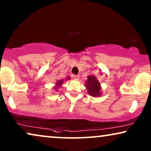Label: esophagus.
I'll list each match as a JSON object with an SVG mask.
<instances>
[{"mask_svg":"<svg viewBox=\"0 0 151 151\" xmlns=\"http://www.w3.org/2000/svg\"><path fill=\"white\" fill-rule=\"evenodd\" d=\"M72 77H73L74 80H78V79H79V76H78V75H73V76H72Z\"/></svg>","mask_w":151,"mask_h":151,"instance_id":"1","label":"esophagus"}]
</instances>
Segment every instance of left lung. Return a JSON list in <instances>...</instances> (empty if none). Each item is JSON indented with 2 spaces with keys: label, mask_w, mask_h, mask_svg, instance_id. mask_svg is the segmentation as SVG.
<instances>
[{
  "label": "left lung",
  "mask_w": 151,
  "mask_h": 151,
  "mask_svg": "<svg viewBox=\"0 0 151 151\" xmlns=\"http://www.w3.org/2000/svg\"><path fill=\"white\" fill-rule=\"evenodd\" d=\"M85 86L88 93L93 98H99L102 95V86L95 76H88L85 81Z\"/></svg>",
  "instance_id": "left-lung-1"
}]
</instances>
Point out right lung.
I'll return each instance as SVG.
<instances>
[{
	"instance_id": "right-lung-1",
	"label": "right lung",
	"mask_w": 151,
	"mask_h": 151,
	"mask_svg": "<svg viewBox=\"0 0 151 151\" xmlns=\"http://www.w3.org/2000/svg\"><path fill=\"white\" fill-rule=\"evenodd\" d=\"M70 78H70L69 76H67V78H66L65 80L64 79V80H58V81L56 82V83L55 84V86L53 87V90H55V91H58V88H60L61 86H62V85H63V84L64 82H65V80H69Z\"/></svg>"
}]
</instances>
